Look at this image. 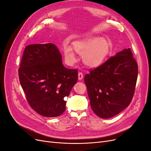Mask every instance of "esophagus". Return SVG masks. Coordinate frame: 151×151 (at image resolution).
<instances>
[{
    "label": "esophagus",
    "mask_w": 151,
    "mask_h": 151,
    "mask_svg": "<svg viewBox=\"0 0 151 151\" xmlns=\"http://www.w3.org/2000/svg\"><path fill=\"white\" fill-rule=\"evenodd\" d=\"M83 77H84V75H83V73L81 72H79L78 73V79H79V80L83 79Z\"/></svg>",
    "instance_id": "34e87169"
}]
</instances>
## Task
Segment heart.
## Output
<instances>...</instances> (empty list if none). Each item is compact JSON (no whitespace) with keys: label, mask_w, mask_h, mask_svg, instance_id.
Instances as JSON below:
<instances>
[{"label":"heart","mask_w":151,"mask_h":151,"mask_svg":"<svg viewBox=\"0 0 151 151\" xmlns=\"http://www.w3.org/2000/svg\"><path fill=\"white\" fill-rule=\"evenodd\" d=\"M75 52L83 56L85 65L89 67H97L102 64L109 52L107 41L101 38H91L74 44ZM63 55L67 62L72 63L76 61L75 55L70 47L65 45Z\"/></svg>","instance_id":"heart-1"}]
</instances>
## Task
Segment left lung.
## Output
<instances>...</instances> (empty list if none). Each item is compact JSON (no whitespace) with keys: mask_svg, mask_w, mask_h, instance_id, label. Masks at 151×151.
Wrapping results in <instances>:
<instances>
[{"mask_svg":"<svg viewBox=\"0 0 151 151\" xmlns=\"http://www.w3.org/2000/svg\"><path fill=\"white\" fill-rule=\"evenodd\" d=\"M137 76V63L130 48L90 69L84 77V83L96 115L109 118L128 107L134 97Z\"/></svg>","mask_w":151,"mask_h":151,"instance_id":"8db88e82","label":"left lung"}]
</instances>
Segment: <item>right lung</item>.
Listing matches in <instances>:
<instances>
[{"label": "right lung", "mask_w": 151, "mask_h": 151, "mask_svg": "<svg viewBox=\"0 0 151 151\" xmlns=\"http://www.w3.org/2000/svg\"><path fill=\"white\" fill-rule=\"evenodd\" d=\"M18 73L32 109L46 117H56L65 111V98L78 80V70L63 65L55 45L50 43L26 46Z\"/></svg>", "instance_id": "add662e5"}]
</instances>
